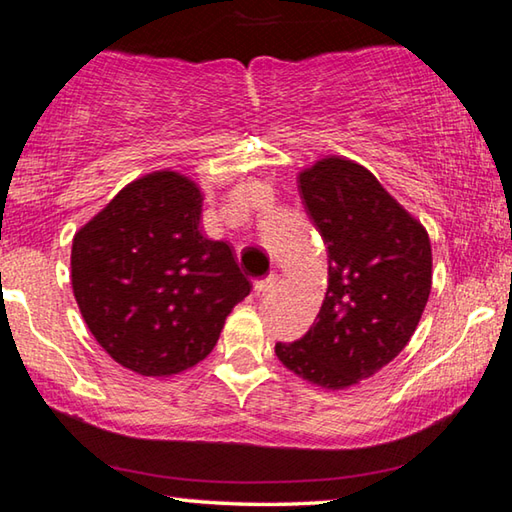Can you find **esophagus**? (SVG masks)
<instances>
[{
	"label": "esophagus",
	"instance_id": "34e87169",
	"mask_svg": "<svg viewBox=\"0 0 512 512\" xmlns=\"http://www.w3.org/2000/svg\"><path fill=\"white\" fill-rule=\"evenodd\" d=\"M275 282H277L275 275H268V277H264V280H257V282L253 284L255 296H264L266 291H271V289L275 287Z\"/></svg>",
	"mask_w": 512,
	"mask_h": 512
}]
</instances>
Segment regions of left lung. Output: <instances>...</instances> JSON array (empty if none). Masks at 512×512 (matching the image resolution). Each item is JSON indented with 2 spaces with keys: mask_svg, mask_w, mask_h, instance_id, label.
<instances>
[{
  "mask_svg": "<svg viewBox=\"0 0 512 512\" xmlns=\"http://www.w3.org/2000/svg\"><path fill=\"white\" fill-rule=\"evenodd\" d=\"M298 189L327 246V293L309 332L275 354L309 384L341 391L411 341L431 293V241L354 160L327 155L300 171Z\"/></svg>",
  "mask_w": 512,
  "mask_h": 512,
  "instance_id": "left-lung-1",
  "label": "left lung"
}]
</instances>
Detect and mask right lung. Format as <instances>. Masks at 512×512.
<instances>
[{
	"label": "right lung",
	"mask_w": 512,
	"mask_h": 512,
	"mask_svg": "<svg viewBox=\"0 0 512 512\" xmlns=\"http://www.w3.org/2000/svg\"><path fill=\"white\" fill-rule=\"evenodd\" d=\"M203 192L178 171L128 183L74 235L72 289L119 366L171 377L214 350L250 293L230 244L201 232Z\"/></svg>",
	"instance_id": "right-lung-1"
}]
</instances>
